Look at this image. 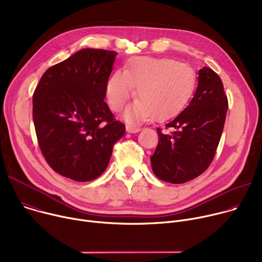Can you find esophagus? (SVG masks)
<instances>
[{"label": "esophagus", "instance_id": "1", "mask_svg": "<svg viewBox=\"0 0 262 262\" xmlns=\"http://www.w3.org/2000/svg\"><path fill=\"white\" fill-rule=\"evenodd\" d=\"M141 130V128L139 126L136 125H126V132L130 133V134H136L139 133Z\"/></svg>", "mask_w": 262, "mask_h": 262}]
</instances>
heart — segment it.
Listing matches in <instances>:
<instances>
[{
  "label": "heart",
  "instance_id": "b5f03b06",
  "mask_svg": "<svg viewBox=\"0 0 262 262\" xmlns=\"http://www.w3.org/2000/svg\"><path fill=\"white\" fill-rule=\"evenodd\" d=\"M192 68L171 58L137 56L130 58L122 71L108 78L105 95L110 107L121 111L135 95L137 99L123 114L130 123L154 118L165 121L173 118L187 105L195 89Z\"/></svg>",
  "mask_w": 262,
  "mask_h": 262
}]
</instances>
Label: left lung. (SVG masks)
Segmentation results:
<instances>
[{
  "label": "left lung",
  "mask_w": 262,
  "mask_h": 262,
  "mask_svg": "<svg viewBox=\"0 0 262 262\" xmlns=\"http://www.w3.org/2000/svg\"><path fill=\"white\" fill-rule=\"evenodd\" d=\"M228 111V99L220 76L210 68L199 71V83L189 105L166 127L157 128L159 143L150 158L157 178L183 184L202 174L219 146Z\"/></svg>",
  "instance_id": "8db88e82"
}]
</instances>
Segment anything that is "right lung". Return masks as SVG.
<instances>
[{
  "instance_id": "right-lung-1",
  "label": "right lung",
  "mask_w": 262,
  "mask_h": 262,
  "mask_svg": "<svg viewBox=\"0 0 262 262\" xmlns=\"http://www.w3.org/2000/svg\"><path fill=\"white\" fill-rule=\"evenodd\" d=\"M117 52L81 49L49 68L33 94V122L51 168L77 182L106 169L125 126L105 103V85Z\"/></svg>"
}]
</instances>
